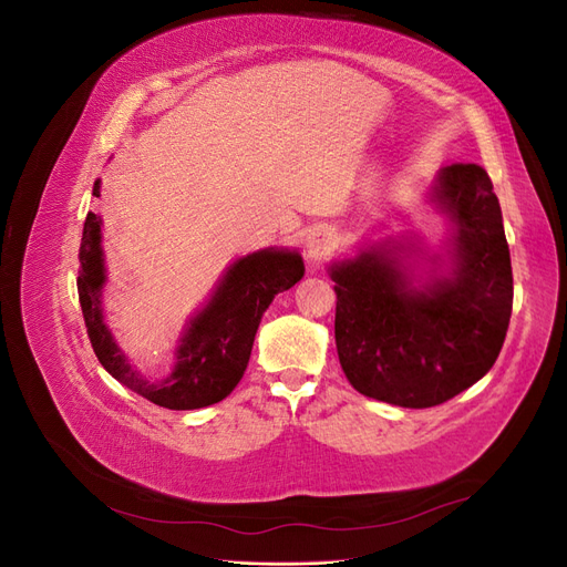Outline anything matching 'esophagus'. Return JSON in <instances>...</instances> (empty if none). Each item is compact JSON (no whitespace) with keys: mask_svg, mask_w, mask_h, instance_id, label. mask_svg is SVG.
Instances as JSON below:
<instances>
[{"mask_svg":"<svg viewBox=\"0 0 567 567\" xmlns=\"http://www.w3.org/2000/svg\"><path fill=\"white\" fill-rule=\"evenodd\" d=\"M333 246H336V234L329 227L317 225L307 231V238H305L307 260H321V257H326L333 250Z\"/></svg>","mask_w":567,"mask_h":567,"instance_id":"1","label":"esophagus"}]
</instances>
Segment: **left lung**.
Segmentation results:
<instances>
[{
    "label": "left lung",
    "mask_w": 567,
    "mask_h": 567,
    "mask_svg": "<svg viewBox=\"0 0 567 567\" xmlns=\"http://www.w3.org/2000/svg\"><path fill=\"white\" fill-rule=\"evenodd\" d=\"M425 200L447 221L437 250L404 231L329 267L336 348L350 385L406 409L442 404L483 379L513 307L502 208L485 169L442 167Z\"/></svg>",
    "instance_id": "1"
}]
</instances>
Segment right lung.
Instances as JSON below:
<instances>
[{"mask_svg": "<svg viewBox=\"0 0 567 567\" xmlns=\"http://www.w3.org/2000/svg\"><path fill=\"white\" fill-rule=\"evenodd\" d=\"M92 194L101 196V179L94 182ZM101 225L99 215L87 213L78 277L80 307L101 367L132 392L165 409H203L225 400L244 379L257 326L274 296L302 279V255L288 248H262L238 257L221 274L210 298L184 323L173 371L163 379H148L130 364L104 319L109 277Z\"/></svg>", "mask_w": 567, "mask_h": 567, "instance_id": "right-lung-1", "label": "right lung"}]
</instances>
